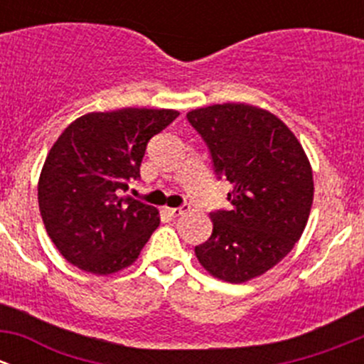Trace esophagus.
<instances>
[{"instance_id":"1","label":"esophagus","mask_w":364,"mask_h":364,"mask_svg":"<svg viewBox=\"0 0 364 364\" xmlns=\"http://www.w3.org/2000/svg\"><path fill=\"white\" fill-rule=\"evenodd\" d=\"M188 209H190L188 204H183V205H179V208H167V213L172 216H181V215H185Z\"/></svg>"}]
</instances>
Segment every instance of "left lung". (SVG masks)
<instances>
[{"mask_svg": "<svg viewBox=\"0 0 364 364\" xmlns=\"http://www.w3.org/2000/svg\"><path fill=\"white\" fill-rule=\"evenodd\" d=\"M227 178L230 209L209 213L211 237L196 255L215 278L243 284L277 266L294 248L314 203V174L303 146L274 114L222 104L186 114Z\"/></svg>", "mask_w": 364, "mask_h": 364, "instance_id": "left-lung-1", "label": "left lung"}]
</instances>
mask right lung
Returning <instances> with one entry per match:
<instances>
[{"label": "right lung", "mask_w": 364, "mask_h": 364, "mask_svg": "<svg viewBox=\"0 0 364 364\" xmlns=\"http://www.w3.org/2000/svg\"><path fill=\"white\" fill-rule=\"evenodd\" d=\"M178 116L172 109L90 112L58 137L38 179V205L47 234L70 264L111 274L135 262L160 216L123 193L141 178L149 139Z\"/></svg>", "instance_id": "obj_1"}]
</instances>
